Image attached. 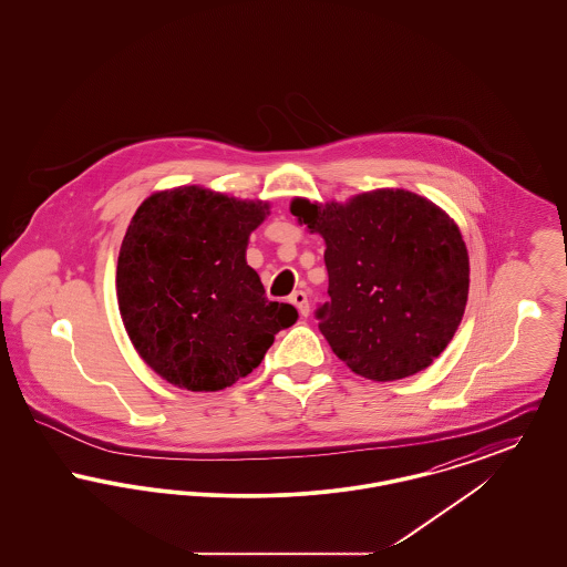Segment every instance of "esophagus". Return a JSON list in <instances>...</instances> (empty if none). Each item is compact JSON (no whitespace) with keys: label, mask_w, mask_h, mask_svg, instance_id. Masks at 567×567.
Segmentation results:
<instances>
[{"label":"esophagus","mask_w":567,"mask_h":567,"mask_svg":"<svg viewBox=\"0 0 567 567\" xmlns=\"http://www.w3.org/2000/svg\"><path fill=\"white\" fill-rule=\"evenodd\" d=\"M289 301L296 306L301 317H308V315H310V303H308V296H306L303 291H296V293H291Z\"/></svg>","instance_id":"1"}]
</instances>
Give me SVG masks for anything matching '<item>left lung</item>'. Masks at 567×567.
Listing matches in <instances>:
<instances>
[{
    "label": "left lung",
    "instance_id": "8db88e82",
    "mask_svg": "<svg viewBox=\"0 0 567 567\" xmlns=\"http://www.w3.org/2000/svg\"><path fill=\"white\" fill-rule=\"evenodd\" d=\"M324 240L329 301L319 329L354 374L412 377L449 347L465 312L470 257L457 223L412 190L359 193L347 204L291 202Z\"/></svg>",
    "mask_w": 567,
    "mask_h": 567
}]
</instances>
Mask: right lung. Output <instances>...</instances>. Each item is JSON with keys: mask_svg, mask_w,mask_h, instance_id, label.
<instances>
[{"mask_svg": "<svg viewBox=\"0 0 567 567\" xmlns=\"http://www.w3.org/2000/svg\"><path fill=\"white\" fill-rule=\"evenodd\" d=\"M268 202L204 187L146 197L125 231L116 299L144 363L187 391H220L248 377L297 321L291 303L266 297L246 264L250 234Z\"/></svg>", "mask_w": 567, "mask_h": 567, "instance_id": "right-lung-1", "label": "right lung"}]
</instances>
